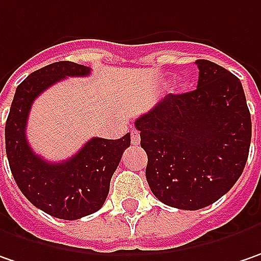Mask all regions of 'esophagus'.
<instances>
[{
	"instance_id": "1",
	"label": "esophagus",
	"mask_w": 261,
	"mask_h": 261,
	"mask_svg": "<svg viewBox=\"0 0 261 261\" xmlns=\"http://www.w3.org/2000/svg\"><path fill=\"white\" fill-rule=\"evenodd\" d=\"M131 143H133V146H139L140 144V133L137 130L131 131Z\"/></svg>"
}]
</instances>
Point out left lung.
I'll list each match as a JSON object with an SVG mask.
<instances>
[{
	"label": "left lung",
	"instance_id": "left-lung-1",
	"mask_svg": "<svg viewBox=\"0 0 261 261\" xmlns=\"http://www.w3.org/2000/svg\"><path fill=\"white\" fill-rule=\"evenodd\" d=\"M197 89L166 95L136 119L146 179L166 206L198 210L226 194L244 171L251 117L240 79L198 60Z\"/></svg>",
	"mask_w": 261,
	"mask_h": 261
}]
</instances>
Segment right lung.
<instances>
[{
	"mask_svg": "<svg viewBox=\"0 0 261 261\" xmlns=\"http://www.w3.org/2000/svg\"><path fill=\"white\" fill-rule=\"evenodd\" d=\"M90 67L60 61L36 70L16 89L6 122V152L20 191L42 212L74 221L100 209L121 156L130 147V133L122 139L93 137L64 162H48L32 150L26 125L32 103L48 87L65 77H85Z\"/></svg>",
	"mask_w": 261,
	"mask_h": 261,
	"instance_id": "right-lung-1",
	"label": "right lung"
}]
</instances>
